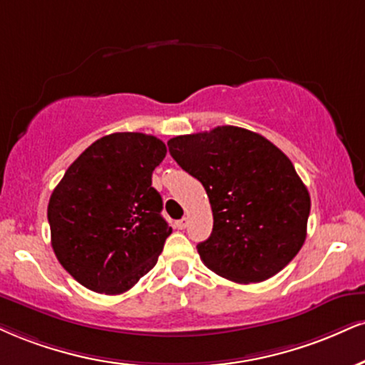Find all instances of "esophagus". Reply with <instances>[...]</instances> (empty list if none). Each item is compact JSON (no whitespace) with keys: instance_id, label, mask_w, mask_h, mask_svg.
<instances>
[{"instance_id":"1","label":"esophagus","mask_w":365,"mask_h":365,"mask_svg":"<svg viewBox=\"0 0 365 365\" xmlns=\"http://www.w3.org/2000/svg\"><path fill=\"white\" fill-rule=\"evenodd\" d=\"M187 225H188V217H182L175 222V227H178V230H185Z\"/></svg>"}]
</instances>
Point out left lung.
<instances>
[{
  "label": "left lung",
  "instance_id": "8db88e82",
  "mask_svg": "<svg viewBox=\"0 0 365 365\" xmlns=\"http://www.w3.org/2000/svg\"><path fill=\"white\" fill-rule=\"evenodd\" d=\"M168 149L207 192L214 226L197 245L207 269L232 282H262L299 253L309 192L275 144L248 129L219 125L177 135Z\"/></svg>",
  "mask_w": 365,
  "mask_h": 365
}]
</instances>
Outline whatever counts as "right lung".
Instances as JSON below:
<instances>
[{
    "instance_id": "right-lung-1",
    "label": "right lung",
    "mask_w": 365,
    "mask_h": 365,
    "mask_svg": "<svg viewBox=\"0 0 365 365\" xmlns=\"http://www.w3.org/2000/svg\"><path fill=\"white\" fill-rule=\"evenodd\" d=\"M163 140L115 133L95 140L52 192L47 219L57 260L90 291L122 294L156 265L171 227L151 187Z\"/></svg>"
}]
</instances>
